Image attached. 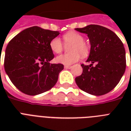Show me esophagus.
Listing matches in <instances>:
<instances>
[{"mask_svg": "<svg viewBox=\"0 0 131 131\" xmlns=\"http://www.w3.org/2000/svg\"><path fill=\"white\" fill-rule=\"evenodd\" d=\"M72 67L71 66H69V65H65L64 66V69H71Z\"/></svg>", "mask_w": 131, "mask_h": 131, "instance_id": "esophagus-1", "label": "esophagus"}]
</instances>
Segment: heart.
Segmentation results:
<instances>
[{
    "mask_svg": "<svg viewBox=\"0 0 131 131\" xmlns=\"http://www.w3.org/2000/svg\"><path fill=\"white\" fill-rule=\"evenodd\" d=\"M63 40L66 45H70V53L62 54L56 58L58 63L69 65L76 62L80 58V55L85 57L89 53V47L84 41V37L76 32H69L63 36ZM49 47L53 53H61L63 49V43L60 38H53L49 43Z\"/></svg>",
    "mask_w": 131,
    "mask_h": 131,
    "instance_id": "heart-1",
    "label": "heart"
}]
</instances>
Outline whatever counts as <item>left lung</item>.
<instances>
[{"label":"left lung","instance_id":"obj_1","mask_svg":"<svg viewBox=\"0 0 131 131\" xmlns=\"http://www.w3.org/2000/svg\"><path fill=\"white\" fill-rule=\"evenodd\" d=\"M75 30L87 34L91 46L86 60L91 64H81L83 72L75 78L76 84L92 95L105 94L117 86L125 72L124 45L114 32L101 26L91 24Z\"/></svg>","mask_w":131,"mask_h":131}]
</instances>
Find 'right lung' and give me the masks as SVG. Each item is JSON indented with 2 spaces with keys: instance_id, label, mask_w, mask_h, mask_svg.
<instances>
[{
  "instance_id": "1",
  "label": "right lung",
  "mask_w": 131,
  "mask_h": 131,
  "mask_svg": "<svg viewBox=\"0 0 131 131\" xmlns=\"http://www.w3.org/2000/svg\"><path fill=\"white\" fill-rule=\"evenodd\" d=\"M59 34L58 31L32 26L9 41L5 50V70L20 91L37 95L55 86L64 66L49 63L54 57L49 43Z\"/></svg>"
}]
</instances>
